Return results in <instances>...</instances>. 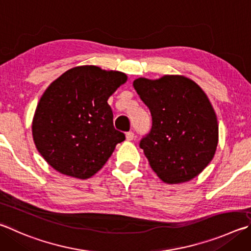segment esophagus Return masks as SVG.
Instances as JSON below:
<instances>
[{"label":"esophagus","instance_id":"esophagus-1","mask_svg":"<svg viewBox=\"0 0 251 251\" xmlns=\"http://www.w3.org/2000/svg\"><path fill=\"white\" fill-rule=\"evenodd\" d=\"M134 133L133 131H128V133H126V139L127 140H133L134 139Z\"/></svg>","mask_w":251,"mask_h":251}]
</instances>
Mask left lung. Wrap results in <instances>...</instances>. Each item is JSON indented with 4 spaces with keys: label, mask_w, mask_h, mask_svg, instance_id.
I'll list each match as a JSON object with an SVG mask.
<instances>
[{
    "label": "left lung",
    "mask_w": 251,
    "mask_h": 251,
    "mask_svg": "<svg viewBox=\"0 0 251 251\" xmlns=\"http://www.w3.org/2000/svg\"><path fill=\"white\" fill-rule=\"evenodd\" d=\"M133 85L151 113V129L139 143L151 169L168 184L192 180L212 161L218 143L206 94L183 75L138 78Z\"/></svg>",
    "instance_id": "8db88e82"
}]
</instances>
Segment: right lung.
Listing matches in <instances>:
<instances>
[{"label": "right lung", "mask_w": 251, "mask_h": 251, "mask_svg": "<svg viewBox=\"0 0 251 251\" xmlns=\"http://www.w3.org/2000/svg\"><path fill=\"white\" fill-rule=\"evenodd\" d=\"M126 80L120 71L81 66L48 86L31 125L36 148L48 165L83 180L102 169L125 140L124 133L114 128L107 100Z\"/></svg>", "instance_id": "obj_1"}]
</instances>
